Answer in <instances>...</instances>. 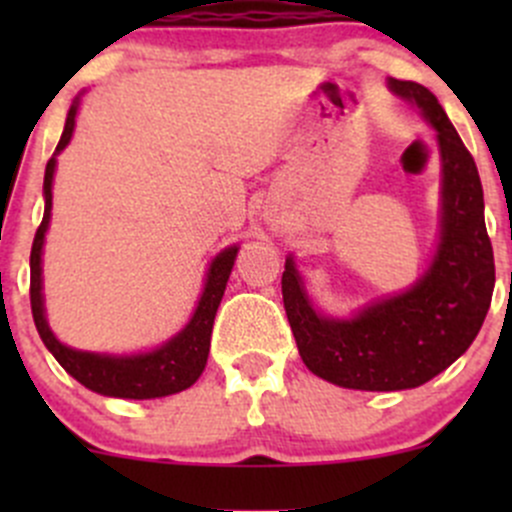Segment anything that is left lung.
<instances>
[{"instance_id": "obj_1", "label": "left lung", "mask_w": 512, "mask_h": 512, "mask_svg": "<svg viewBox=\"0 0 512 512\" xmlns=\"http://www.w3.org/2000/svg\"><path fill=\"white\" fill-rule=\"evenodd\" d=\"M389 89L436 131L441 210L431 265L404 292L374 299L349 319L314 307L292 255L282 272L285 312L307 369L359 391L416 389L448 369L483 327L495 287L476 160L426 86L389 79Z\"/></svg>"}]
</instances>
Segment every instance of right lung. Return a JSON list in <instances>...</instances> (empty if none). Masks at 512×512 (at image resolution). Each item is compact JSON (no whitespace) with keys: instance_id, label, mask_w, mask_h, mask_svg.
<instances>
[{"instance_id":"right-lung-1","label":"right lung","mask_w":512,"mask_h":512,"mask_svg":"<svg viewBox=\"0 0 512 512\" xmlns=\"http://www.w3.org/2000/svg\"><path fill=\"white\" fill-rule=\"evenodd\" d=\"M76 113H79V96L74 98L66 116L64 133L56 146L54 156L46 163L44 173V220H41L39 230L34 235L32 245V314L36 332H39L44 347L54 354V359L74 376L79 384L86 389L96 391L101 396H113V399H160V396L178 394L193 386L198 376L203 374L205 364H208L210 352V334H213L215 312L220 307V299L225 294V285L230 280L232 265L240 247L230 245L223 252L213 257L205 275L203 294L198 299L190 322L180 329L175 337L163 342L160 347L151 352L138 354H98V352H81V349L66 347L64 342L56 339L51 332L49 322H46L44 309V280H41V252H44V237L49 230L51 220V185H54V170L56 156L69 146L71 136H74Z\"/></svg>"}]
</instances>
